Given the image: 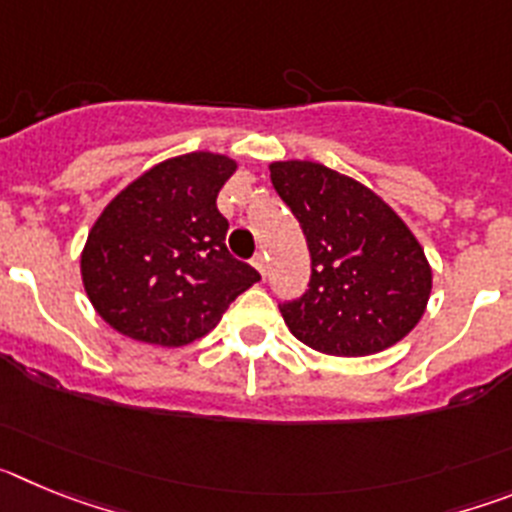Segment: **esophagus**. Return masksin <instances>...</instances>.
Masks as SVG:
<instances>
[{
  "label": "esophagus",
  "mask_w": 512,
  "mask_h": 512,
  "mask_svg": "<svg viewBox=\"0 0 512 512\" xmlns=\"http://www.w3.org/2000/svg\"><path fill=\"white\" fill-rule=\"evenodd\" d=\"M251 264H253V269L259 271L261 277H266V256H264V253H256Z\"/></svg>",
  "instance_id": "esophagus-1"
}]
</instances>
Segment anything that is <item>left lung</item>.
<instances>
[{
    "label": "left lung",
    "instance_id": "1",
    "mask_svg": "<svg viewBox=\"0 0 512 512\" xmlns=\"http://www.w3.org/2000/svg\"><path fill=\"white\" fill-rule=\"evenodd\" d=\"M271 184L295 212L310 289L282 305L292 336L320 354L369 356L420 323L433 287L423 246L372 189L315 161H274Z\"/></svg>",
    "mask_w": 512,
    "mask_h": 512
}]
</instances>
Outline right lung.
<instances>
[{
	"label": "right lung",
	"mask_w": 512,
	"mask_h": 512,
	"mask_svg": "<svg viewBox=\"0 0 512 512\" xmlns=\"http://www.w3.org/2000/svg\"><path fill=\"white\" fill-rule=\"evenodd\" d=\"M238 164L194 151L133 179L99 212L81 251V282L104 323L153 346L207 336L259 271L225 248L217 192Z\"/></svg>",
	"instance_id": "right-lung-1"
}]
</instances>
